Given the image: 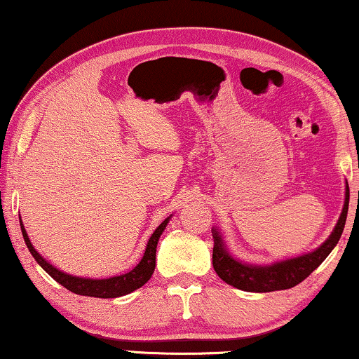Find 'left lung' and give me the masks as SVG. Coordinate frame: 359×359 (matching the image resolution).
<instances>
[{
    "label": "left lung",
    "mask_w": 359,
    "mask_h": 359,
    "mask_svg": "<svg viewBox=\"0 0 359 359\" xmlns=\"http://www.w3.org/2000/svg\"><path fill=\"white\" fill-rule=\"evenodd\" d=\"M348 201H350V189L346 188V201L343 212L340 215L335 230H333L327 242L318 247L316 252L304 255V257L286 259V262L269 264V266H252L243 264L233 259L224 248L222 240L214 230V250H212V264L217 276L230 286L242 289L248 292H271L289 289L302 283L313 269L320 266L335 245L340 240L343 229H345Z\"/></svg>",
    "instance_id": "obj_1"
}]
</instances>
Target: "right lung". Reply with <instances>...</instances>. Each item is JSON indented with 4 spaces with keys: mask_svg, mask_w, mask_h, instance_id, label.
I'll list each match as a JSON object with an SVG mask.
<instances>
[{
    "mask_svg": "<svg viewBox=\"0 0 359 359\" xmlns=\"http://www.w3.org/2000/svg\"><path fill=\"white\" fill-rule=\"evenodd\" d=\"M168 219H165L161 222L147 243L144 258L140 259V263L132 269V271L121 274V276H114L109 279H86V278H76V276H70V274L58 271L55 266L48 264L46 259H43L41 255H39L36 250H34L31 240H29L26 230H24L22 224H21V230H22V237L24 242H26L29 252L36 262L41 264V266L46 269L48 273V276H52L58 284H62L63 287H67L68 291L80 294V296H90V297H101V299H112V297H121L126 296L135 289H139L144 286V284L149 281L151 278V274L155 271V257H156V243H158V238L161 232H163L166 224H168Z\"/></svg>",
    "mask_w": 359,
    "mask_h": 359,
    "instance_id": "obj_1",
    "label": "right lung"
}]
</instances>
